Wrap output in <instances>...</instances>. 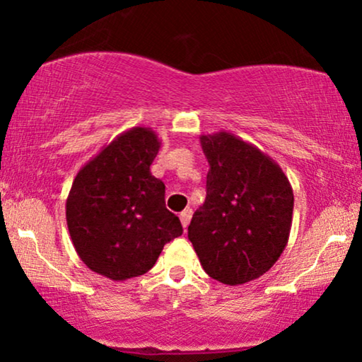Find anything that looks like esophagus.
<instances>
[{
	"mask_svg": "<svg viewBox=\"0 0 362 362\" xmlns=\"http://www.w3.org/2000/svg\"><path fill=\"white\" fill-rule=\"evenodd\" d=\"M191 217H192V211L191 209H185L180 214V219H181V224H182V227H186L189 226V221H191Z\"/></svg>",
	"mask_w": 362,
	"mask_h": 362,
	"instance_id": "esophagus-1",
	"label": "esophagus"
}]
</instances>
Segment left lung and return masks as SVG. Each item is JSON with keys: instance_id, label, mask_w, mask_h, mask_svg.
<instances>
[{"instance_id": "left-lung-1", "label": "left lung", "mask_w": 362, "mask_h": 362, "mask_svg": "<svg viewBox=\"0 0 362 362\" xmlns=\"http://www.w3.org/2000/svg\"><path fill=\"white\" fill-rule=\"evenodd\" d=\"M201 146L207 194L187 237L207 275L247 284L269 272L288 244L293 189L269 155L232 133L201 135Z\"/></svg>"}]
</instances>
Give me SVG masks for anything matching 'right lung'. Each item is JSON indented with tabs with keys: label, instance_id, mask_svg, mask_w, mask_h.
<instances>
[{
	"label": "right lung",
	"instance_id": "right-lung-1",
	"mask_svg": "<svg viewBox=\"0 0 362 362\" xmlns=\"http://www.w3.org/2000/svg\"><path fill=\"white\" fill-rule=\"evenodd\" d=\"M161 141L133 127L86 163L72 182L66 219L77 255L92 272L123 281L146 274L163 247L182 234L166 209L165 182L150 166Z\"/></svg>",
	"mask_w": 362,
	"mask_h": 362
}]
</instances>
